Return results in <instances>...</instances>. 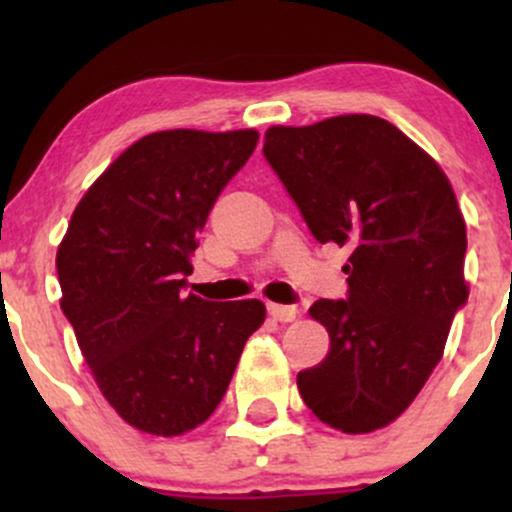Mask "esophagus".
<instances>
[{
    "label": "esophagus",
    "mask_w": 512,
    "mask_h": 512,
    "mask_svg": "<svg viewBox=\"0 0 512 512\" xmlns=\"http://www.w3.org/2000/svg\"><path fill=\"white\" fill-rule=\"evenodd\" d=\"M267 313L272 315L274 320H279V322H291V320H296L298 310H296V305H279V303H267Z\"/></svg>",
    "instance_id": "esophagus-1"
}]
</instances>
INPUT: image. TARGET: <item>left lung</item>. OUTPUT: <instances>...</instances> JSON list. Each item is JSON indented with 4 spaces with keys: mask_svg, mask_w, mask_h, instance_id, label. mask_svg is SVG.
Instances as JSON below:
<instances>
[{
    "mask_svg": "<svg viewBox=\"0 0 512 512\" xmlns=\"http://www.w3.org/2000/svg\"><path fill=\"white\" fill-rule=\"evenodd\" d=\"M262 154L317 243L351 250L346 298L310 308L330 351L298 373V392L337 431L383 428L426 385L467 303L455 192L424 149L373 115L269 127Z\"/></svg>",
    "mask_w": 512,
    "mask_h": 512,
    "instance_id": "8db88e82",
    "label": "left lung"
}]
</instances>
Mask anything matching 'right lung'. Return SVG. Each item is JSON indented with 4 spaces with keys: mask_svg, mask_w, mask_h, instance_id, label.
I'll return each mask as SVG.
<instances>
[{
    "mask_svg": "<svg viewBox=\"0 0 512 512\" xmlns=\"http://www.w3.org/2000/svg\"><path fill=\"white\" fill-rule=\"evenodd\" d=\"M260 134H146L88 187L57 250L62 313L103 397L129 426L180 436L214 414L260 301L185 296L197 236Z\"/></svg>",
    "mask_w": 512,
    "mask_h": 512,
    "instance_id": "right-lung-1",
    "label": "right lung"
}]
</instances>
